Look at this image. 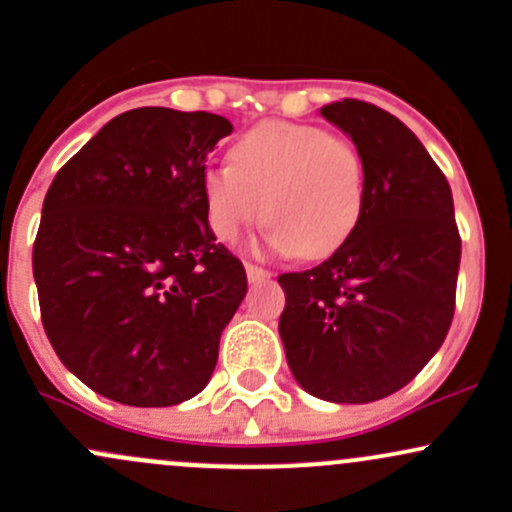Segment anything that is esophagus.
<instances>
[{"instance_id":"34e87169","label":"esophagus","mask_w":512,"mask_h":512,"mask_svg":"<svg viewBox=\"0 0 512 512\" xmlns=\"http://www.w3.org/2000/svg\"><path fill=\"white\" fill-rule=\"evenodd\" d=\"M245 272H247V279H250L252 284L270 279V272L262 270V267H257V265H245Z\"/></svg>"}]
</instances>
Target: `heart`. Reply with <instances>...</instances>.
<instances>
[{"label":"heart","mask_w":512,"mask_h":512,"mask_svg":"<svg viewBox=\"0 0 512 512\" xmlns=\"http://www.w3.org/2000/svg\"><path fill=\"white\" fill-rule=\"evenodd\" d=\"M203 206L215 238L235 242L265 213L267 242L304 260L333 255L365 206V166L348 139L299 122H262L206 171Z\"/></svg>","instance_id":"1"}]
</instances>
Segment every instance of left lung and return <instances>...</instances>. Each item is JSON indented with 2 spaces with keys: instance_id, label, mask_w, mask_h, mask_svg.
Here are the masks:
<instances>
[{
  "instance_id": "obj_1",
  "label": "left lung",
  "mask_w": 512,
  "mask_h": 512,
  "mask_svg": "<svg viewBox=\"0 0 512 512\" xmlns=\"http://www.w3.org/2000/svg\"><path fill=\"white\" fill-rule=\"evenodd\" d=\"M321 115L360 152L365 206L326 262L279 274V336L309 395L365 405L405 387L444 343L461 238L449 181L410 127L360 100Z\"/></svg>"
}]
</instances>
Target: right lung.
<instances>
[{"instance_id":"right-lung-1","label":"right lung","mask_w":512,"mask_h":512,"mask_svg":"<svg viewBox=\"0 0 512 512\" xmlns=\"http://www.w3.org/2000/svg\"><path fill=\"white\" fill-rule=\"evenodd\" d=\"M225 117L139 107L63 166L34 242L41 321L61 363L129 407L191 400L247 294L245 267L208 225L206 157Z\"/></svg>"}]
</instances>
